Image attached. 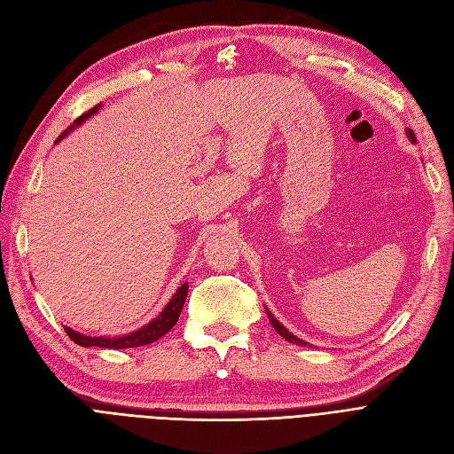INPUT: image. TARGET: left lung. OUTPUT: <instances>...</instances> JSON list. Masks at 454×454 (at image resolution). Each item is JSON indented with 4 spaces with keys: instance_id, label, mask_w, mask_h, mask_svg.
<instances>
[{
    "instance_id": "8db88e82",
    "label": "left lung",
    "mask_w": 454,
    "mask_h": 454,
    "mask_svg": "<svg viewBox=\"0 0 454 454\" xmlns=\"http://www.w3.org/2000/svg\"><path fill=\"white\" fill-rule=\"evenodd\" d=\"M407 136H409V139L412 141V143H416V136H414V132L411 130V129H407ZM267 309V317H269V320H270V324H272V327L279 333V335L285 339V340H289V342H293V344H296V346H307L309 342H305V340H301V339H298V337H294L293 333H289V329L285 327L283 324H279L278 320H276V317L269 311V307H265Z\"/></svg>"
}]
</instances>
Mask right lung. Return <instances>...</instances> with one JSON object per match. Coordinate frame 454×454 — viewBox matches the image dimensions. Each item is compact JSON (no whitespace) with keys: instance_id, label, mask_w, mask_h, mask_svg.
I'll return each instance as SVG.
<instances>
[{"instance_id":"obj_1","label":"right lung","mask_w":454,"mask_h":454,"mask_svg":"<svg viewBox=\"0 0 454 454\" xmlns=\"http://www.w3.org/2000/svg\"><path fill=\"white\" fill-rule=\"evenodd\" d=\"M101 110V105L93 106L91 110H88L86 114H82L77 121L74 125H69L57 139L62 141L71 130L77 129L79 125H82L86 119H90L91 115H95ZM187 289H189V283L185 281L184 285H180L178 291L173 294V298L169 300V303H167L161 313L153 318L149 324H145L143 327L132 331V333H127V335H119V337H90V335H82V333L71 329V327H64L66 333L69 335V339L74 340L75 344L82 346V348H110V349H127V348H137V346H147V344H153L156 342L158 339H161L165 333H169L173 329V325L178 322V317L182 313V307H184V301L187 298Z\"/></svg>"}]
</instances>
